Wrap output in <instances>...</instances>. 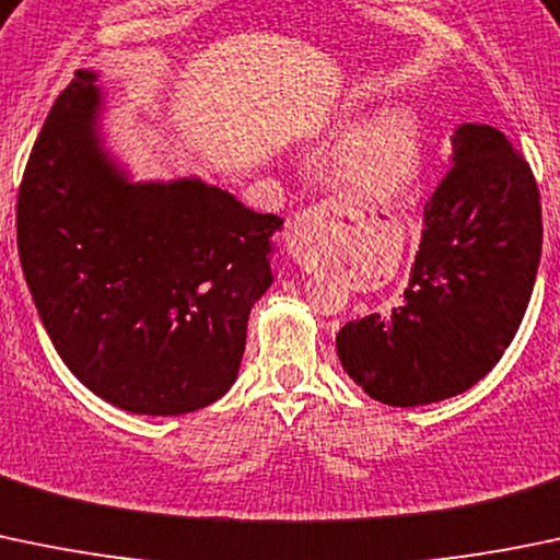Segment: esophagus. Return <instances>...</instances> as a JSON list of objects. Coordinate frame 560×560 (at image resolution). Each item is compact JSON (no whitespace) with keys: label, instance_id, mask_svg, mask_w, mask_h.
<instances>
[{"label":"esophagus","instance_id":"obj_1","mask_svg":"<svg viewBox=\"0 0 560 560\" xmlns=\"http://www.w3.org/2000/svg\"><path fill=\"white\" fill-rule=\"evenodd\" d=\"M328 223L323 212H299L288 223V250L304 272H315L328 256Z\"/></svg>","mask_w":560,"mask_h":560}]
</instances>
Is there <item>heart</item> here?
<instances>
[{
	"label": "heart",
	"instance_id": "heart-1",
	"mask_svg": "<svg viewBox=\"0 0 560 560\" xmlns=\"http://www.w3.org/2000/svg\"><path fill=\"white\" fill-rule=\"evenodd\" d=\"M420 164V124L405 105H388L364 120L339 148L334 172L348 191L394 194L415 177Z\"/></svg>",
	"mask_w": 560,
	"mask_h": 560
}]
</instances>
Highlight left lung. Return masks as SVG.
<instances>
[{"mask_svg":"<svg viewBox=\"0 0 560 560\" xmlns=\"http://www.w3.org/2000/svg\"><path fill=\"white\" fill-rule=\"evenodd\" d=\"M539 256L532 166L493 126H455L451 170L423 207L405 296L390 313L339 328L342 369L390 407L464 394L499 364L521 328Z\"/></svg>","mask_w":560,"mask_h":560,"instance_id":"8db88e82","label":"left lung"}]
</instances>
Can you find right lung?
<instances>
[{
  "label": "right lung",
  "instance_id": "add662e5",
  "mask_svg": "<svg viewBox=\"0 0 560 560\" xmlns=\"http://www.w3.org/2000/svg\"><path fill=\"white\" fill-rule=\"evenodd\" d=\"M96 80L74 74L28 155L15 218L23 278L85 388L126 412L186 415L237 380L282 218L199 177L131 180L105 148Z\"/></svg>",
  "mask_w": 560,
  "mask_h": 560
}]
</instances>
